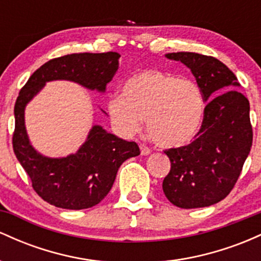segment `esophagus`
<instances>
[{
	"instance_id": "1",
	"label": "esophagus",
	"mask_w": 261,
	"mask_h": 261,
	"mask_svg": "<svg viewBox=\"0 0 261 261\" xmlns=\"http://www.w3.org/2000/svg\"><path fill=\"white\" fill-rule=\"evenodd\" d=\"M140 149H141V154L142 155H148L151 153V149H149L146 145H141Z\"/></svg>"
}]
</instances>
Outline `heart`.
Here are the masks:
<instances>
[{
	"instance_id": "heart-1",
	"label": "heart",
	"mask_w": 261,
	"mask_h": 261,
	"mask_svg": "<svg viewBox=\"0 0 261 261\" xmlns=\"http://www.w3.org/2000/svg\"><path fill=\"white\" fill-rule=\"evenodd\" d=\"M113 124L125 135L142 127L147 118L149 136L162 147H180L201 127L205 98L196 82L161 70H146L130 77L122 94L108 101Z\"/></svg>"
}]
</instances>
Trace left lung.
<instances>
[{
	"label": "left lung",
	"instance_id": "obj_1",
	"mask_svg": "<svg viewBox=\"0 0 261 261\" xmlns=\"http://www.w3.org/2000/svg\"><path fill=\"white\" fill-rule=\"evenodd\" d=\"M166 56L190 68L207 104L195 140L164 151L170 172L162 188L178 207H206L228 195L249 154L253 143L249 100L237 89L241 83L236 74L220 60L196 53Z\"/></svg>",
	"mask_w": 261,
	"mask_h": 261
}]
</instances>
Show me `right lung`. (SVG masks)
<instances>
[{"instance_id": "add662e5", "label": "right lung", "mask_w": 261, "mask_h": 261, "mask_svg": "<svg viewBox=\"0 0 261 261\" xmlns=\"http://www.w3.org/2000/svg\"><path fill=\"white\" fill-rule=\"evenodd\" d=\"M118 53L71 54L53 59L38 68L20 89L14 106L16 127L13 151L44 201L67 210L89 208L99 203L112 189L125 161L140 154L136 142L107 133L99 125L89 131L86 142L74 154L45 157L31 145L24 124V109L50 81H72L91 91L106 92L119 68Z\"/></svg>"}]
</instances>
